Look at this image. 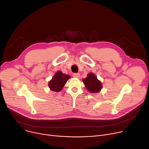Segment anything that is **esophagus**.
<instances>
[{
    "label": "esophagus",
    "mask_w": 149,
    "mask_h": 149,
    "mask_svg": "<svg viewBox=\"0 0 149 149\" xmlns=\"http://www.w3.org/2000/svg\"><path fill=\"white\" fill-rule=\"evenodd\" d=\"M73 77L74 78H77V79H79V78L80 77V74L79 73H75L73 74Z\"/></svg>",
    "instance_id": "esophagus-1"
}]
</instances>
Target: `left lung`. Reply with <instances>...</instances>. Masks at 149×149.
Instances as JSON below:
<instances>
[{
    "label": "left lung",
    "instance_id": "obj_1",
    "mask_svg": "<svg viewBox=\"0 0 149 149\" xmlns=\"http://www.w3.org/2000/svg\"><path fill=\"white\" fill-rule=\"evenodd\" d=\"M86 88L90 93L100 92L103 88L101 82L97 79L94 74L90 72L87 77L82 80Z\"/></svg>",
    "mask_w": 149,
    "mask_h": 149
}]
</instances>
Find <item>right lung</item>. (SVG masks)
<instances>
[{
    "instance_id": "1",
    "label": "right lung",
    "mask_w": 149,
    "mask_h": 149,
    "mask_svg": "<svg viewBox=\"0 0 149 149\" xmlns=\"http://www.w3.org/2000/svg\"><path fill=\"white\" fill-rule=\"evenodd\" d=\"M70 78V75L63 74L60 70H58L49 81L48 87L51 91L56 92H60Z\"/></svg>"
}]
</instances>
